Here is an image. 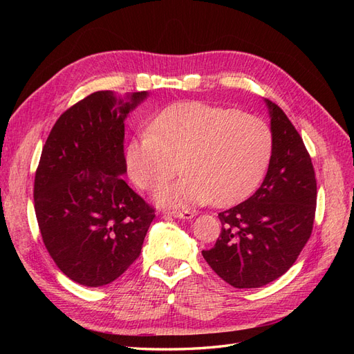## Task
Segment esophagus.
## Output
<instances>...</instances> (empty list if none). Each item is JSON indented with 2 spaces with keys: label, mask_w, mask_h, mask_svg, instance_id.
<instances>
[{
  "label": "esophagus",
  "mask_w": 354,
  "mask_h": 354,
  "mask_svg": "<svg viewBox=\"0 0 354 354\" xmlns=\"http://www.w3.org/2000/svg\"><path fill=\"white\" fill-rule=\"evenodd\" d=\"M171 217H176V218H185V220H190L195 217V212L192 211H173V212H168Z\"/></svg>",
  "instance_id": "34e87169"
}]
</instances>
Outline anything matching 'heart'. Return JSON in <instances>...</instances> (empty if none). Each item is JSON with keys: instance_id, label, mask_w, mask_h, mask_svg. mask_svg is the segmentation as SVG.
Wrapping results in <instances>:
<instances>
[{"instance_id": "heart-1", "label": "heart", "mask_w": 354, "mask_h": 354, "mask_svg": "<svg viewBox=\"0 0 354 354\" xmlns=\"http://www.w3.org/2000/svg\"><path fill=\"white\" fill-rule=\"evenodd\" d=\"M151 130L128 145L127 168L138 187L153 190L181 162L187 176L156 192V202L168 208L226 207L243 199L261 181L273 152L266 121L224 106L176 103Z\"/></svg>"}]
</instances>
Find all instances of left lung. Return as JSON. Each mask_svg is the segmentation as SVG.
Returning <instances> with one entry per match:
<instances>
[{"instance_id":"left-lung-1","label":"left lung","mask_w":354,"mask_h":354,"mask_svg":"<svg viewBox=\"0 0 354 354\" xmlns=\"http://www.w3.org/2000/svg\"><path fill=\"white\" fill-rule=\"evenodd\" d=\"M273 152L255 194L218 214L221 233L202 251L211 269L234 288H260L288 272L313 230L316 177L307 149L285 112L266 100Z\"/></svg>"}]
</instances>
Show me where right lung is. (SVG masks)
<instances>
[{"mask_svg":"<svg viewBox=\"0 0 354 354\" xmlns=\"http://www.w3.org/2000/svg\"><path fill=\"white\" fill-rule=\"evenodd\" d=\"M147 91H95L60 115L42 147L34 201L48 254L69 279L103 286L140 255L155 209L121 178L124 121Z\"/></svg>","mask_w":354,"mask_h":354,"instance_id":"1","label":"right lung"}]
</instances>
